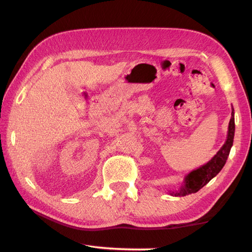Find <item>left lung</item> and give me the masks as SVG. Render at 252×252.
I'll return each mask as SVG.
<instances>
[{"label":"left lung","mask_w":252,"mask_h":252,"mask_svg":"<svg viewBox=\"0 0 252 252\" xmlns=\"http://www.w3.org/2000/svg\"><path fill=\"white\" fill-rule=\"evenodd\" d=\"M235 112L234 108L231 110V118L228 125L227 131V139H226L224 145L220 147V151L212 157L206 164L202 165L199 168L190 171L188 175L185 177L184 182H182L180 188L175 191H169V194L172 196H185L191 193H195L200 189L209 184V182L219 174L226 164L227 157L231 146H233L234 135H235Z\"/></svg>","instance_id":"obj_1"}]
</instances>
